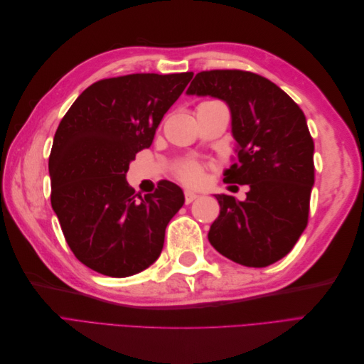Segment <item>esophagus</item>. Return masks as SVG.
Returning a JSON list of instances; mask_svg holds the SVG:
<instances>
[{"label":"esophagus","mask_w":364,"mask_h":364,"mask_svg":"<svg viewBox=\"0 0 364 364\" xmlns=\"http://www.w3.org/2000/svg\"><path fill=\"white\" fill-rule=\"evenodd\" d=\"M197 197H199V194H196V193H193V191H190V190H186L185 191V203H191V202H194Z\"/></svg>","instance_id":"34e87169"}]
</instances>
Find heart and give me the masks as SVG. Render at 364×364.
<instances>
[{
    "label": "heart",
    "mask_w": 364,
    "mask_h": 364,
    "mask_svg": "<svg viewBox=\"0 0 364 364\" xmlns=\"http://www.w3.org/2000/svg\"><path fill=\"white\" fill-rule=\"evenodd\" d=\"M179 174H181V179L188 185H197L202 181V168L193 162L185 164L181 168Z\"/></svg>",
    "instance_id": "heart-1"
}]
</instances>
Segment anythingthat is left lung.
<instances>
[{"label": "left lung", "mask_w": 364, "mask_h": 364, "mask_svg": "<svg viewBox=\"0 0 364 364\" xmlns=\"http://www.w3.org/2000/svg\"><path fill=\"white\" fill-rule=\"evenodd\" d=\"M186 95L228 105L237 158L223 176L249 185L243 202L215 196L220 214L209 243L241 266H270L293 249L308 222L314 142L302 109L266 77L240 70L196 74Z\"/></svg>", "instance_id": "1"}]
</instances>
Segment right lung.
Returning <instances> with one entry per match:
<instances>
[{
  "label": "right lung",
  "instance_id": "add662e5",
  "mask_svg": "<svg viewBox=\"0 0 364 364\" xmlns=\"http://www.w3.org/2000/svg\"><path fill=\"white\" fill-rule=\"evenodd\" d=\"M191 79L193 73L105 79L86 87L62 118L48 159L51 206L86 267L126 278L159 258L183 191L162 181L141 197L126 174Z\"/></svg>",
  "mask_w": 364,
  "mask_h": 364
}]
</instances>
